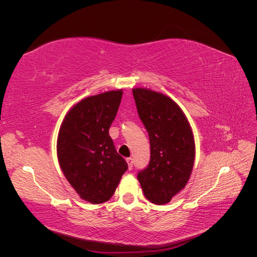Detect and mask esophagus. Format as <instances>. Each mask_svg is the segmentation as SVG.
<instances>
[{"instance_id": "obj_1", "label": "esophagus", "mask_w": 257, "mask_h": 257, "mask_svg": "<svg viewBox=\"0 0 257 257\" xmlns=\"http://www.w3.org/2000/svg\"><path fill=\"white\" fill-rule=\"evenodd\" d=\"M126 162H127V166H128V169L131 170L132 168H133V160H132L131 158H127V159H126Z\"/></svg>"}]
</instances>
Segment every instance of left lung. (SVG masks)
Segmentation results:
<instances>
[{
	"mask_svg": "<svg viewBox=\"0 0 257 257\" xmlns=\"http://www.w3.org/2000/svg\"><path fill=\"white\" fill-rule=\"evenodd\" d=\"M139 118L150 139L149 165L138 173L147 199L169 203L188 183L195 160V142L190 123L169 96L146 88L133 89Z\"/></svg>",
	"mask_w": 257,
	"mask_h": 257,
	"instance_id": "8db88e82",
	"label": "left lung"
}]
</instances>
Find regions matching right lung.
Wrapping results in <instances>:
<instances>
[{"instance_id": "1", "label": "right lung", "mask_w": 257, "mask_h": 257, "mask_svg": "<svg viewBox=\"0 0 257 257\" xmlns=\"http://www.w3.org/2000/svg\"><path fill=\"white\" fill-rule=\"evenodd\" d=\"M122 94V90H112L81 99L68 110L59 131L60 167L80 198L91 204L109 200L127 169L109 136Z\"/></svg>"}]
</instances>
